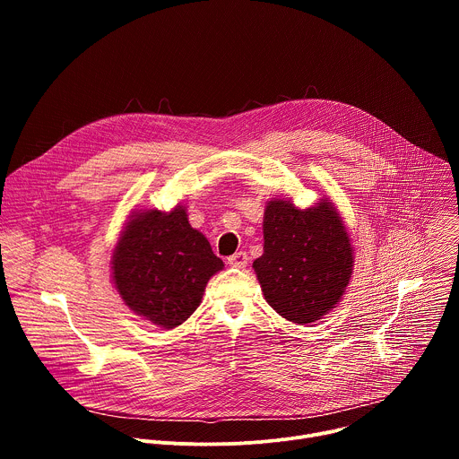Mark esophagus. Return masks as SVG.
Wrapping results in <instances>:
<instances>
[{
	"instance_id": "1",
	"label": "esophagus",
	"mask_w": 459,
	"mask_h": 459,
	"mask_svg": "<svg viewBox=\"0 0 459 459\" xmlns=\"http://www.w3.org/2000/svg\"><path fill=\"white\" fill-rule=\"evenodd\" d=\"M247 261H248V255H247V252H236V254H232L229 259H227V264L230 265V267H234V269H243L245 265H247Z\"/></svg>"
}]
</instances>
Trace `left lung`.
Returning a JSON list of instances; mask_svg holds the SVG:
<instances>
[{
    "instance_id": "8db88e82",
    "label": "left lung",
    "mask_w": 459,
    "mask_h": 459,
    "mask_svg": "<svg viewBox=\"0 0 459 459\" xmlns=\"http://www.w3.org/2000/svg\"><path fill=\"white\" fill-rule=\"evenodd\" d=\"M264 239V254L252 267L280 316L314 323L340 303L352 276L354 252L333 200L303 211L290 200H271Z\"/></svg>"
}]
</instances>
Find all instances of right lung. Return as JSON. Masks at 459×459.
<instances>
[{"label": "right lung", "instance_id": "add662e5", "mask_svg": "<svg viewBox=\"0 0 459 459\" xmlns=\"http://www.w3.org/2000/svg\"><path fill=\"white\" fill-rule=\"evenodd\" d=\"M221 269L183 205L170 212L134 211L112 254V281L123 303L167 331L200 307L207 281Z\"/></svg>", "mask_w": 459, "mask_h": 459}]
</instances>
